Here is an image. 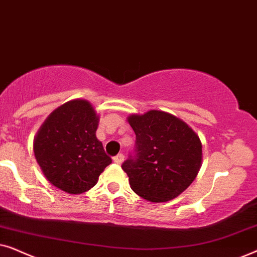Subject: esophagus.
Returning <instances> with one entry per match:
<instances>
[{
	"label": "esophagus",
	"instance_id": "obj_1",
	"mask_svg": "<svg viewBox=\"0 0 257 257\" xmlns=\"http://www.w3.org/2000/svg\"><path fill=\"white\" fill-rule=\"evenodd\" d=\"M113 161H114L115 164H121L122 161H124V156H122L121 153L117 154V156L113 157Z\"/></svg>",
	"mask_w": 257,
	"mask_h": 257
}]
</instances>
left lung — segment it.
<instances>
[{
  "label": "left lung",
  "mask_w": 257,
  "mask_h": 257,
  "mask_svg": "<svg viewBox=\"0 0 257 257\" xmlns=\"http://www.w3.org/2000/svg\"><path fill=\"white\" fill-rule=\"evenodd\" d=\"M135 156L121 165L132 191L151 202L180 195L194 181L202 163V145L189 126L173 114L151 110L131 114Z\"/></svg>",
  "instance_id": "left-lung-1"
}]
</instances>
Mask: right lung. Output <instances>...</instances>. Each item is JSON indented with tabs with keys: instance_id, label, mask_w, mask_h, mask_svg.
Returning <instances> with one entry per match:
<instances>
[{
	"instance_id": "right-lung-1",
	"label": "right lung",
	"mask_w": 257,
	"mask_h": 257,
	"mask_svg": "<svg viewBox=\"0 0 257 257\" xmlns=\"http://www.w3.org/2000/svg\"><path fill=\"white\" fill-rule=\"evenodd\" d=\"M98 117L87 100L75 99L56 108L34 139V153L45 178L69 194L97 184L112 163L97 139Z\"/></svg>"
}]
</instances>
